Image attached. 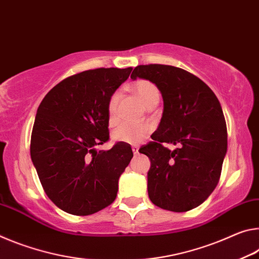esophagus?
<instances>
[{
    "label": "esophagus",
    "instance_id": "obj_1",
    "mask_svg": "<svg viewBox=\"0 0 259 259\" xmlns=\"http://www.w3.org/2000/svg\"><path fill=\"white\" fill-rule=\"evenodd\" d=\"M132 150H133V154H134V155H138V154H139V147L133 146V147H132Z\"/></svg>",
    "mask_w": 259,
    "mask_h": 259
}]
</instances>
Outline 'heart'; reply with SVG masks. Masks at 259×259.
I'll use <instances>...</instances> for the list:
<instances>
[{
    "label": "heart",
    "instance_id": "heart-1",
    "mask_svg": "<svg viewBox=\"0 0 259 259\" xmlns=\"http://www.w3.org/2000/svg\"><path fill=\"white\" fill-rule=\"evenodd\" d=\"M131 90L137 94L142 103L148 108L155 107L159 102L160 94L158 88L149 80L140 79L131 84ZM120 100V93L113 92L108 101V121L109 125L113 126L118 121V104ZM152 126L148 122L141 124H120L112 131L111 138L114 142L128 143V145H138L148 138L151 133Z\"/></svg>",
    "mask_w": 259,
    "mask_h": 259
}]
</instances>
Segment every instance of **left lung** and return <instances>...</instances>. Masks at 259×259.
Returning <instances> with one entry per match:
<instances>
[{"instance_id":"8db88e82","label":"left lung","mask_w":259,"mask_h":259,"mask_svg":"<svg viewBox=\"0 0 259 259\" xmlns=\"http://www.w3.org/2000/svg\"><path fill=\"white\" fill-rule=\"evenodd\" d=\"M155 83L164 110L154 141L140 148L150 159L148 195L155 205L185 212L202 204L218 185L227 151L222 105L206 83L180 67L139 65L131 75ZM177 146L172 152L162 146Z\"/></svg>"}]
</instances>
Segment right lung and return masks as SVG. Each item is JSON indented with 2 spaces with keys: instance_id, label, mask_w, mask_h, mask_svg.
<instances>
[{
  "instance_id": "add662e5",
  "label": "right lung",
  "mask_w": 259,
  "mask_h": 259,
  "mask_svg": "<svg viewBox=\"0 0 259 259\" xmlns=\"http://www.w3.org/2000/svg\"><path fill=\"white\" fill-rule=\"evenodd\" d=\"M132 70L101 67L71 75L37 108L31 158L47 196L67 213L93 214L117 196L132 149L120 142L107 151L96 147L109 140V97Z\"/></svg>"
}]
</instances>
